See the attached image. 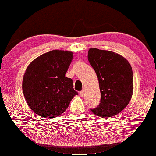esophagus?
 I'll list each match as a JSON object with an SVG mask.
<instances>
[{
    "mask_svg": "<svg viewBox=\"0 0 156 156\" xmlns=\"http://www.w3.org/2000/svg\"><path fill=\"white\" fill-rule=\"evenodd\" d=\"M79 94H80V96H83L84 94H85V91L82 90L81 91H80V93H79Z\"/></svg>",
    "mask_w": 156,
    "mask_h": 156,
    "instance_id": "1",
    "label": "esophagus"
}]
</instances>
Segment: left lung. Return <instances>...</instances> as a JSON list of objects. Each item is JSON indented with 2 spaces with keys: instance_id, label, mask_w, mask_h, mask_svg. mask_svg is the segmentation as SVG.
<instances>
[{
  "instance_id": "obj_1",
  "label": "left lung",
  "mask_w": 156,
  "mask_h": 156,
  "mask_svg": "<svg viewBox=\"0 0 156 156\" xmlns=\"http://www.w3.org/2000/svg\"><path fill=\"white\" fill-rule=\"evenodd\" d=\"M89 62L97 76L101 91V103L91 109L101 117L115 116L129 103L133 92L131 65L119 54L110 51L89 49Z\"/></svg>"
}]
</instances>
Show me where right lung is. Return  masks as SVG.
Masks as SVG:
<instances>
[{"instance_id": "1", "label": "right lung", "mask_w": 156, "mask_h": 156, "mask_svg": "<svg viewBox=\"0 0 156 156\" xmlns=\"http://www.w3.org/2000/svg\"><path fill=\"white\" fill-rule=\"evenodd\" d=\"M72 60V52L53 50L37 57L28 66L22 89L27 104L37 115L58 117L78 94L72 79L65 77Z\"/></svg>"}]
</instances>
